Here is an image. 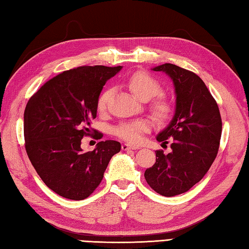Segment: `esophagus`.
Masks as SVG:
<instances>
[{"label":"esophagus","instance_id":"esophagus-1","mask_svg":"<svg viewBox=\"0 0 249 249\" xmlns=\"http://www.w3.org/2000/svg\"><path fill=\"white\" fill-rule=\"evenodd\" d=\"M137 146L129 145V144H123L122 145V150L123 151H129V150H136Z\"/></svg>","mask_w":249,"mask_h":249}]
</instances>
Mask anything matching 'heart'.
<instances>
[{
  "instance_id": "1",
  "label": "heart",
  "mask_w": 249,
  "mask_h": 249,
  "mask_svg": "<svg viewBox=\"0 0 249 249\" xmlns=\"http://www.w3.org/2000/svg\"><path fill=\"white\" fill-rule=\"evenodd\" d=\"M128 86L137 97L141 100H149L160 93L161 87L156 79L145 71H137L129 78ZM112 91L110 89L99 95L97 100V109L99 112L107 110L109 99ZM152 112L157 119L165 120L171 113V105L165 97H158L152 104ZM149 130V123L144 120H135L124 122L114 128L113 133L116 137L128 143H139L142 135Z\"/></svg>"
}]
</instances>
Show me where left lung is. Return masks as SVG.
Listing matches in <instances>:
<instances>
[{"instance_id": "left-lung-1", "label": "left lung", "mask_w": 249, "mask_h": 249, "mask_svg": "<svg viewBox=\"0 0 249 249\" xmlns=\"http://www.w3.org/2000/svg\"><path fill=\"white\" fill-rule=\"evenodd\" d=\"M165 71L174 83L177 107L171 123L156 137L171 152L156 151V162L144 172L152 189L165 197L186 193L200 182L217 156L221 137L218 105L195 72L166 63L153 68Z\"/></svg>"}]
</instances>
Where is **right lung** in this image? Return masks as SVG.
Returning a JSON list of instances; mask_svg holds the SVG:
<instances>
[{
    "label": "right lung",
    "instance_id": "add662e5",
    "mask_svg": "<svg viewBox=\"0 0 249 249\" xmlns=\"http://www.w3.org/2000/svg\"><path fill=\"white\" fill-rule=\"evenodd\" d=\"M121 68L96 65L65 71L47 81L26 104V154L47 186L66 199L83 200L92 195L111 157L121 151L114 140L100 141L89 152L81 149L83 137L103 138L89 126L96 118L103 87Z\"/></svg>",
    "mask_w": 249,
    "mask_h": 249
}]
</instances>
